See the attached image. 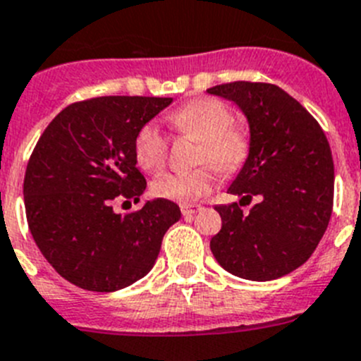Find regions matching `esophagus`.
Listing matches in <instances>:
<instances>
[{"mask_svg": "<svg viewBox=\"0 0 361 361\" xmlns=\"http://www.w3.org/2000/svg\"><path fill=\"white\" fill-rule=\"evenodd\" d=\"M202 209L204 207L198 206V204H183V206H180V211H183L184 216H193V214L200 213Z\"/></svg>", "mask_w": 361, "mask_h": 361, "instance_id": "obj_1", "label": "esophagus"}]
</instances>
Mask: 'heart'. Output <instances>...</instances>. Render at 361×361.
<instances>
[{"label":"heart","instance_id":"heart-1","mask_svg":"<svg viewBox=\"0 0 361 361\" xmlns=\"http://www.w3.org/2000/svg\"><path fill=\"white\" fill-rule=\"evenodd\" d=\"M234 116L216 98H198L170 116V125L177 134L200 141L195 163L202 166L186 171H168L159 175L150 190L157 198L178 204H193L206 197L214 186V164L221 173H234L249 157L250 141L245 130L234 127ZM170 143L155 123H145L134 141L135 163L145 171H159L166 164ZM209 162V165H206Z\"/></svg>","mask_w":361,"mask_h":361}]
</instances>
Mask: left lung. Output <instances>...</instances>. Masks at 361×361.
<instances>
[{
    "mask_svg": "<svg viewBox=\"0 0 361 361\" xmlns=\"http://www.w3.org/2000/svg\"><path fill=\"white\" fill-rule=\"evenodd\" d=\"M245 112L250 150L227 193L240 204L216 206L221 229L211 252L221 269L250 281H272L312 256L331 218L335 168L319 121L274 84L229 82L207 89ZM258 202L247 215L241 205Z\"/></svg>",
    "mask_w": 361,
    "mask_h": 361,
    "instance_id": "obj_1",
    "label": "left lung"
}]
</instances>
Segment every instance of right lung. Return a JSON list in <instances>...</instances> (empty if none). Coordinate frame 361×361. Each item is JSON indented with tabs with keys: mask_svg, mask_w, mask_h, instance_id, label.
<instances>
[{
	"mask_svg": "<svg viewBox=\"0 0 361 361\" xmlns=\"http://www.w3.org/2000/svg\"><path fill=\"white\" fill-rule=\"evenodd\" d=\"M170 104L155 97L75 102L39 137L23 184L26 220L42 256L75 286L116 292L145 277L180 218L164 198L132 213L112 211L116 198L137 202L143 195L135 135Z\"/></svg>",
	"mask_w": 361,
	"mask_h": 361,
	"instance_id": "right-lung-1",
	"label": "right lung"
}]
</instances>
